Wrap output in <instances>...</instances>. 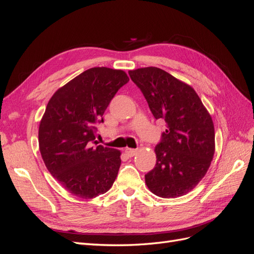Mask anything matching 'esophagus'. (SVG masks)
Listing matches in <instances>:
<instances>
[{
  "mask_svg": "<svg viewBox=\"0 0 254 254\" xmlns=\"http://www.w3.org/2000/svg\"><path fill=\"white\" fill-rule=\"evenodd\" d=\"M137 151H139V150H137V149H132V148H126L125 149V152L127 153V156L130 157V158L135 156L136 153H137Z\"/></svg>",
  "mask_w": 254,
  "mask_h": 254,
  "instance_id": "1",
  "label": "esophagus"
}]
</instances>
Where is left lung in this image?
<instances>
[{"label":"left lung","mask_w":254,"mask_h":254,"mask_svg":"<svg viewBox=\"0 0 254 254\" xmlns=\"http://www.w3.org/2000/svg\"><path fill=\"white\" fill-rule=\"evenodd\" d=\"M157 120L165 122L162 141L155 148L156 166L145 175L152 194L176 198L201 181L215 152L213 120L190 84L156 66L130 70Z\"/></svg>","instance_id":"1"}]
</instances>
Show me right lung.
<instances>
[{"instance_id": "right-lung-1", "label": "right lung", "mask_w": 254, "mask_h": 254, "mask_svg": "<svg viewBox=\"0 0 254 254\" xmlns=\"http://www.w3.org/2000/svg\"><path fill=\"white\" fill-rule=\"evenodd\" d=\"M129 80L122 70L92 67L59 88L39 124V149L48 171L68 193L93 199L112 187L121 151L98 145L95 125L111 99ZM96 142V141H95Z\"/></svg>"}]
</instances>
